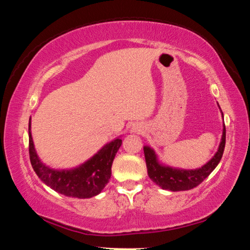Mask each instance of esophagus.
I'll use <instances>...</instances> for the list:
<instances>
[{
    "label": "esophagus",
    "instance_id": "obj_1",
    "mask_svg": "<svg viewBox=\"0 0 250 250\" xmlns=\"http://www.w3.org/2000/svg\"><path fill=\"white\" fill-rule=\"evenodd\" d=\"M132 131H133V132H139V131H141L140 130V126H133V128H132Z\"/></svg>",
    "mask_w": 250,
    "mask_h": 250
}]
</instances>
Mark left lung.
<instances>
[{"label":"left lung","mask_w":250,"mask_h":250,"mask_svg":"<svg viewBox=\"0 0 250 250\" xmlns=\"http://www.w3.org/2000/svg\"><path fill=\"white\" fill-rule=\"evenodd\" d=\"M225 143L226 128L224 125L222 141L217 152L205 166L196 170H180V168L164 167L158 162L154 151L150 146H145L143 151H145L147 174L155 184L161 186L163 189H170L173 192L192 189L200 185L218 166L224 153V149H225Z\"/></svg>","instance_id":"1"}]
</instances>
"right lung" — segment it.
I'll list each match as a JSON object with an SVG mask.
<instances>
[{
	"mask_svg": "<svg viewBox=\"0 0 250 250\" xmlns=\"http://www.w3.org/2000/svg\"><path fill=\"white\" fill-rule=\"evenodd\" d=\"M28 141L29 160L37 176L54 191L77 198H89L103 191L111 176L113 159L122 143L121 139H116L79 167L57 171L46 167L37 155L31 134V121L28 124Z\"/></svg>",
	"mask_w": 250,
	"mask_h": 250,
	"instance_id": "obj_1",
	"label": "right lung"
}]
</instances>
